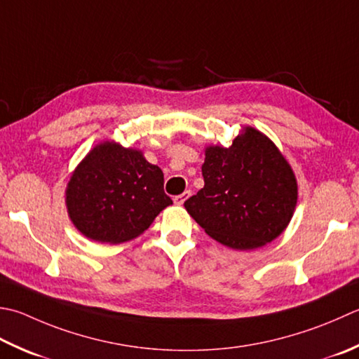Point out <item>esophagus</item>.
Segmentation results:
<instances>
[{
	"mask_svg": "<svg viewBox=\"0 0 359 359\" xmlns=\"http://www.w3.org/2000/svg\"><path fill=\"white\" fill-rule=\"evenodd\" d=\"M189 194H191V191H188V189H187V191L185 193H182V194H179V196H174V203H175V205H182V203H184L188 198H189Z\"/></svg>",
	"mask_w": 359,
	"mask_h": 359,
	"instance_id": "34e87169",
	"label": "esophagus"
}]
</instances>
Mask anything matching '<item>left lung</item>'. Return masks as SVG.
<instances>
[{
  "label": "left lung",
  "instance_id": "1",
  "mask_svg": "<svg viewBox=\"0 0 359 359\" xmlns=\"http://www.w3.org/2000/svg\"><path fill=\"white\" fill-rule=\"evenodd\" d=\"M202 175L205 185L185 201V208L221 244L236 250L262 248L290 224L297 182L262 132L245 128L230 147H207Z\"/></svg>",
  "mask_w": 359,
  "mask_h": 359
}]
</instances>
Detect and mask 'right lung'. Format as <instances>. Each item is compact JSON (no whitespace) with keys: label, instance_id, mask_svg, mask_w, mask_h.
<instances>
[{"label":"right lung","instance_id":"add662e5","mask_svg":"<svg viewBox=\"0 0 359 359\" xmlns=\"http://www.w3.org/2000/svg\"><path fill=\"white\" fill-rule=\"evenodd\" d=\"M163 182L160 168L140 151L101 143L68 182V215L90 240L129 241L149 229L161 210L172 203Z\"/></svg>","mask_w":359,"mask_h":359}]
</instances>
